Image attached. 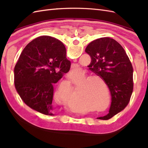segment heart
Returning <instances> with one entry per match:
<instances>
[{
    "instance_id": "heart-1",
    "label": "heart",
    "mask_w": 148,
    "mask_h": 148,
    "mask_svg": "<svg viewBox=\"0 0 148 148\" xmlns=\"http://www.w3.org/2000/svg\"><path fill=\"white\" fill-rule=\"evenodd\" d=\"M100 79L102 81L101 78L98 76H90L88 77L86 79V84L85 85L86 90H83L81 93H82V95L83 97V99L84 101L87 103H89L90 104H92L93 107H95L96 108H98L99 111H103L102 107L105 105L106 102V95L104 92L103 91L99 90L98 88H97L95 86V84H93V83H91L92 81H90L91 79ZM61 90L59 89L58 92H56V95H58L59 93H60ZM107 98H108V104L105 107V109L108 108L109 103V99H110V96H109V92L108 91H107Z\"/></svg>"
}]
</instances>
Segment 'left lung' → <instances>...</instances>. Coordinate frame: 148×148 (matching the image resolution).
Here are the masks:
<instances>
[{"label": "left lung", "instance_id": "8db88e82", "mask_svg": "<svg viewBox=\"0 0 148 148\" xmlns=\"http://www.w3.org/2000/svg\"><path fill=\"white\" fill-rule=\"evenodd\" d=\"M85 52L92 61L88 67L108 85L111 95L109 113L99 119H109L123 111L133 92V67L123 48L109 37L90 42Z\"/></svg>", "mask_w": 148, "mask_h": 148}]
</instances>
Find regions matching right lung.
<instances>
[{
  "instance_id": "1",
  "label": "right lung",
  "mask_w": 148,
  "mask_h": 148,
  "mask_svg": "<svg viewBox=\"0 0 148 148\" xmlns=\"http://www.w3.org/2000/svg\"><path fill=\"white\" fill-rule=\"evenodd\" d=\"M70 68L64 44L49 36L39 37L25 46L15 65V88L31 109L54 116L58 111L52 103L53 85Z\"/></svg>"
}]
</instances>
